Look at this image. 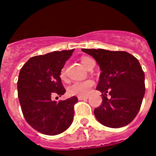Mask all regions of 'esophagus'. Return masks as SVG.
<instances>
[{"instance_id": "34e87169", "label": "esophagus", "mask_w": 156, "mask_h": 156, "mask_svg": "<svg viewBox=\"0 0 156 156\" xmlns=\"http://www.w3.org/2000/svg\"><path fill=\"white\" fill-rule=\"evenodd\" d=\"M88 98V97H78V99L79 100V101H83V100H87Z\"/></svg>"}]
</instances>
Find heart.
Returning <instances> with one entry per match:
<instances>
[{"mask_svg": "<svg viewBox=\"0 0 156 156\" xmlns=\"http://www.w3.org/2000/svg\"><path fill=\"white\" fill-rule=\"evenodd\" d=\"M81 63L83 64L86 68L88 67L92 59L87 56L81 57ZM60 78L63 81L66 80V72H65V68H63L60 71ZM94 82L91 79H87L85 81H81V82H75L73 84H71L68 87V92L71 96H77V97H87L88 94L90 89L92 87Z\"/></svg>", "mask_w": 156, "mask_h": 156, "instance_id": "1", "label": "heart"}]
</instances>
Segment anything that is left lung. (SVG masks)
Segmentation results:
<instances>
[{
  "label": "left lung",
  "instance_id": "obj_1",
  "mask_svg": "<svg viewBox=\"0 0 156 156\" xmlns=\"http://www.w3.org/2000/svg\"><path fill=\"white\" fill-rule=\"evenodd\" d=\"M83 51L93 57L102 71L97 87L102 92V103L94 110L97 119L109 128L128 125L137 115L145 95V74L138 59L120 51Z\"/></svg>",
  "mask_w": 156,
  "mask_h": 156
}]
</instances>
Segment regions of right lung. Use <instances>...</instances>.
I'll return each instance as SVG.
<instances>
[{
	"label": "right lung",
	"mask_w": 156,
	"mask_h": 156,
	"mask_svg": "<svg viewBox=\"0 0 156 156\" xmlns=\"http://www.w3.org/2000/svg\"><path fill=\"white\" fill-rule=\"evenodd\" d=\"M73 52V49L65 50L33 56L20 69L17 88L23 115L28 124L41 133H61L73 122L78 98L58 102L51 100L65 93L59 74Z\"/></svg>",
	"instance_id": "obj_1"
}]
</instances>
